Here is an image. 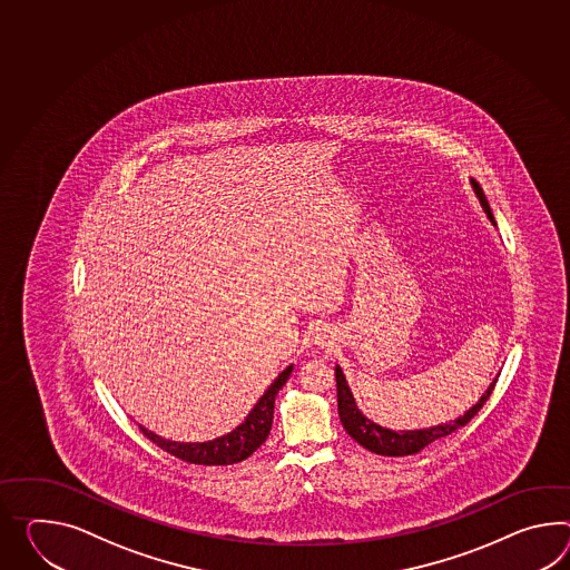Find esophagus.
I'll return each mask as SVG.
<instances>
[{
	"mask_svg": "<svg viewBox=\"0 0 570 570\" xmlns=\"http://www.w3.org/2000/svg\"><path fill=\"white\" fill-rule=\"evenodd\" d=\"M325 340H327V337H325V335L317 334V344H321V346H325Z\"/></svg>",
	"mask_w": 570,
	"mask_h": 570,
	"instance_id": "obj_1",
	"label": "esophagus"
}]
</instances>
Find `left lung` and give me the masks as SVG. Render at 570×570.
I'll list each match as a JSON object with an SVG mask.
<instances>
[{
    "label": "left lung",
    "mask_w": 570,
    "mask_h": 570,
    "mask_svg": "<svg viewBox=\"0 0 570 570\" xmlns=\"http://www.w3.org/2000/svg\"><path fill=\"white\" fill-rule=\"evenodd\" d=\"M470 183H472L473 194L478 195L482 208H484L488 218H490V223L497 226L494 214H492V209H490V204H488L487 195L482 191L480 183L475 181V179H470ZM497 381H499V376L490 383L487 393L478 400V403H475L473 407H470L463 416H459L458 420H453V422H449V424H439V426H431V429H422V431L395 432L391 431V429L379 426L373 420H368V417L362 414L361 410H358V405L354 402L352 391L347 387L346 376H344L340 366H335L337 414H340V420H342V424H344L347 434H350L356 443L362 444V446L368 449V451H373L376 455H387V458L414 455L417 451H422L424 446H429V444L434 443V441H439V439H443L446 434H451V432L458 431L461 426H465V424L480 412V407L488 402V397H490L492 389L497 385Z\"/></svg>",
    "instance_id": "1"
}]
</instances>
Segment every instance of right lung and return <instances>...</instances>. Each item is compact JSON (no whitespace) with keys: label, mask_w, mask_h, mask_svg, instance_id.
I'll use <instances>...</instances> for the list:
<instances>
[{"label":"right lung","mask_w":570,"mask_h":570,"mask_svg":"<svg viewBox=\"0 0 570 570\" xmlns=\"http://www.w3.org/2000/svg\"><path fill=\"white\" fill-rule=\"evenodd\" d=\"M292 373L291 366H286L276 381L267 387L264 395L259 397V402L253 405L249 416L245 417L235 431L223 434L214 441L206 443H177V441H167L158 434L139 426V431L144 432V436H148L154 444H158L163 451H167L175 458L183 459L187 463L195 465H233L243 459L253 455L262 444L265 443L267 434L272 431V422H274V403L279 389L284 387V383L288 381Z\"/></svg>","instance_id":"right-lung-1"}]
</instances>
